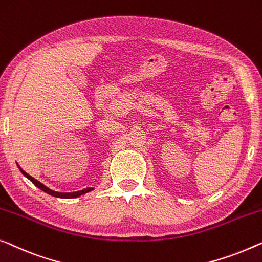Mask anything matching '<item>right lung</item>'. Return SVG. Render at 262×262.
I'll use <instances>...</instances> for the list:
<instances>
[{
  "label": "right lung",
  "mask_w": 262,
  "mask_h": 262,
  "mask_svg": "<svg viewBox=\"0 0 262 262\" xmlns=\"http://www.w3.org/2000/svg\"><path fill=\"white\" fill-rule=\"evenodd\" d=\"M17 166H18V169H20V171L22 172V175L27 177L28 180L32 182L34 185H36V187L39 188V189H41V190H42V191L47 192L48 195H52V196H54V197H59V199H75V197H79V196L84 195V194H86V192L92 191L93 189H94V188H86V189H84V190H79V191H74V192H58V191H54V190H52V189H49L48 187H46V185H45V184L41 183V182L35 180V178H34V177L28 175L27 172L24 171V170L21 169L20 165H17Z\"/></svg>",
  "instance_id": "1"
}]
</instances>
